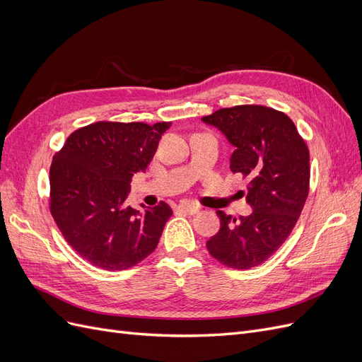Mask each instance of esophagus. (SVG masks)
<instances>
[{
    "instance_id": "esophagus-1",
    "label": "esophagus",
    "mask_w": 362,
    "mask_h": 362,
    "mask_svg": "<svg viewBox=\"0 0 362 362\" xmlns=\"http://www.w3.org/2000/svg\"><path fill=\"white\" fill-rule=\"evenodd\" d=\"M198 210H199V206L194 204H190V202H182L177 206V211L185 213V214H194V213H198Z\"/></svg>"
}]
</instances>
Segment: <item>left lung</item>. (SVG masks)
Listing matches in <instances>:
<instances>
[{"label": "left lung", "instance_id": "8db88e82", "mask_svg": "<svg viewBox=\"0 0 362 362\" xmlns=\"http://www.w3.org/2000/svg\"><path fill=\"white\" fill-rule=\"evenodd\" d=\"M202 120L218 128L235 151L234 173L249 178V216L218 210L221 229L206 242L211 257L245 270L262 264L286 242L310 192V151L293 120L264 105L221 108Z\"/></svg>", "mask_w": 362, "mask_h": 362}]
</instances>
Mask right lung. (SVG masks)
<instances>
[{"label":"right lung","mask_w":362,"mask_h":362,"mask_svg":"<svg viewBox=\"0 0 362 362\" xmlns=\"http://www.w3.org/2000/svg\"><path fill=\"white\" fill-rule=\"evenodd\" d=\"M170 122H95L78 128L52 158L49 210L76 254L104 270L151 255L172 208L127 205L131 178L145 172Z\"/></svg>","instance_id":"right-lung-1"}]
</instances>
